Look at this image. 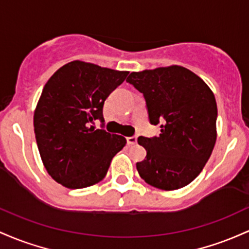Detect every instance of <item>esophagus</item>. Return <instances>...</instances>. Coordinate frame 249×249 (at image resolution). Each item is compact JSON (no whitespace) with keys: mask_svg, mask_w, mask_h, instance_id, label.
I'll return each mask as SVG.
<instances>
[{"mask_svg":"<svg viewBox=\"0 0 249 249\" xmlns=\"http://www.w3.org/2000/svg\"><path fill=\"white\" fill-rule=\"evenodd\" d=\"M136 141H138V138H136V136H129V138H127V143L129 144V146L135 144Z\"/></svg>","mask_w":249,"mask_h":249,"instance_id":"34e87169","label":"esophagus"}]
</instances>
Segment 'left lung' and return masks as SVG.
<instances>
[{
	"label": "left lung",
	"instance_id": "1",
	"mask_svg": "<svg viewBox=\"0 0 249 249\" xmlns=\"http://www.w3.org/2000/svg\"><path fill=\"white\" fill-rule=\"evenodd\" d=\"M146 100L152 124L161 134L138 139L147 150L136 163L148 185L174 191L192 182L211 158L216 141L217 107L213 91L180 66L132 72L125 80Z\"/></svg>",
	"mask_w": 249,
	"mask_h": 249
}]
</instances>
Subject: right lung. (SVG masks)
<instances>
[{
  "mask_svg": "<svg viewBox=\"0 0 249 249\" xmlns=\"http://www.w3.org/2000/svg\"><path fill=\"white\" fill-rule=\"evenodd\" d=\"M128 71L72 61L48 80L34 113L38 152L48 174L71 189L100 182L127 143L103 129V105ZM103 122L101 130L93 124Z\"/></svg>",
  "mask_w": 249,
  "mask_h": 249,
  "instance_id": "add662e5",
  "label": "right lung"
}]
</instances>
